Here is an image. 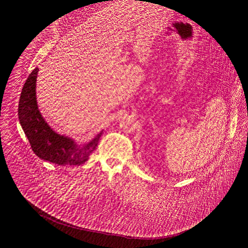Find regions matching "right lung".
Wrapping results in <instances>:
<instances>
[{"mask_svg":"<svg viewBox=\"0 0 248 248\" xmlns=\"http://www.w3.org/2000/svg\"><path fill=\"white\" fill-rule=\"evenodd\" d=\"M38 70L37 67L34 68L23 86L18 108L20 124L38 157L60 166H80L98 146L102 132L84 146H78L70 138L55 133L44 121L37 107L35 88Z\"/></svg>","mask_w":248,"mask_h":248,"instance_id":"1","label":"right lung"}]
</instances>
